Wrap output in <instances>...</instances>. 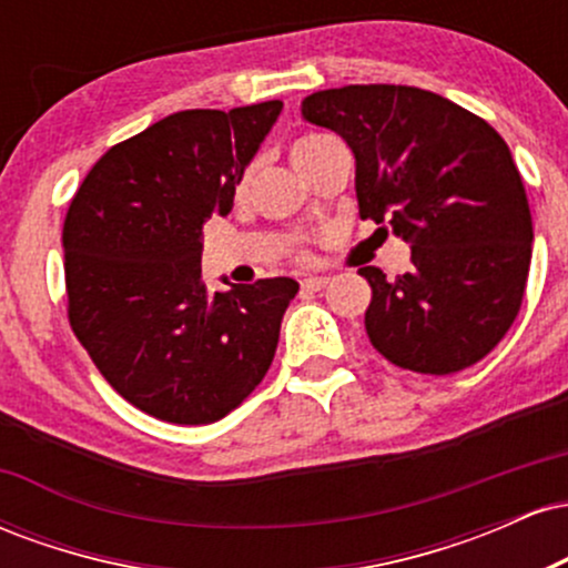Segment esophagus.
<instances>
[{"label": "esophagus", "mask_w": 568, "mask_h": 568, "mask_svg": "<svg viewBox=\"0 0 568 568\" xmlns=\"http://www.w3.org/2000/svg\"><path fill=\"white\" fill-rule=\"evenodd\" d=\"M325 285H328V277L323 275H312L302 280V291H323Z\"/></svg>", "instance_id": "34e87169"}]
</instances>
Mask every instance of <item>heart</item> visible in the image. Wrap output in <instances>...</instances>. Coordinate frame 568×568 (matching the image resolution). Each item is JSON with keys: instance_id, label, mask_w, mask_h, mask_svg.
Here are the masks:
<instances>
[{"instance_id": "b5f03b06", "label": "heart", "mask_w": 568, "mask_h": 568, "mask_svg": "<svg viewBox=\"0 0 568 568\" xmlns=\"http://www.w3.org/2000/svg\"><path fill=\"white\" fill-rule=\"evenodd\" d=\"M331 135H323V133H310V135H302V139H298L296 143H293V149H291V154H293V162H302L306 154H312L315 152L317 146H323L325 141H328ZM247 179H251V168H247V171L243 173V179H240V186H245L247 184Z\"/></svg>"}]
</instances>
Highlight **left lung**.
I'll use <instances>...</instances> for the list:
<instances>
[{
	"label": "left lung",
	"instance_id": "8db88e82",
	"mask_svg": "<svg viewBox=\"0 0 568 568\" xmlns=\"http://www.w3.org/2000/svg\"><path fill=\"white\" fill-rule=\"evenodd\" d=\"M355 154L361 219L410 243V272L371 285L366 334L416 374L446 376L510 331L531 264V211L510 149L486 120L408 84H347L302 101ZM384 230V226H382Z\"/></svg>",
	"mask_w": 568,
	"mask_h": 568
}]
</instances>
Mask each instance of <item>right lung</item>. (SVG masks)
Listing matches in <instances>:
<instances>
[{"label": "right lung", "mask_w": 568, "mask_h": 568, "mask_svg": "<svg viewBox=\"0 0 568 568\" xmlns=\"http://www.w3.org/2000/svg\"><path fill=\"white\" fill-rule=\"evenodd\" d=\"M280 112L283 101L175 112L109 149L71 200V331L143 414L211 425L272 366L298 283L270 277L211 293L200 237L213 213L232 211L234 186Z\"/></svg>", "instance_id": "obj_1"}]
</instances>
